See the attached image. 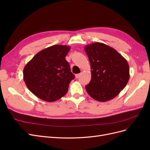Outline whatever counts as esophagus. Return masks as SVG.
Wrapping results in <instances>:
<instances>
[{
  "label": "esophagus",
  "instance_id": "esophagus-1",
  "mask_svg": "<svg viewBox=\"0 0 150 150\" xmlns=\"http://www.w3.org/2000/svg\"><path fill=\"white\" fill-rule=\"evenodd\" d=\"M81 75V73H79V74H76L75 75V77H76V79H78V78H79V77H80V76Z\"/></svg>",
  "mask_w": 150,
  "mask_h": 150
}]
</instances>
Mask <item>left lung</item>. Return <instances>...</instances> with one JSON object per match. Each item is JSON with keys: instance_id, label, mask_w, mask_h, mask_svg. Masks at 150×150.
<instances>
[{"instance_id": "obj_1", "label": "left lung", "mask_w": 150, "mask_h": 150, "mask_svg": "<svg viewBox=\"0 0 150 150\" xmlns=\"http://www.w3.org/2000/svg\"><path fill=\"white\" fill-rule=\"evenodd\" d=\"M91 68V79L85 86L89 96L105 102L115 98L129 79L128 63L115 49L101 42L86 46Z\"/></svg>"}]
</instances>
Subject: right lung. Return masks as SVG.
Instances as JSON below:
<instances>
[{"label": "right lung", "instance_id": "1", "mask_svg": "<svg viewBox=\"0 0 150 150\" xmlns=\"http://www.w3.org/2000/svg\"><path fill=\"white\" fill-rule=\"evenodd\" d=\"M69 46L54 45L39 52L23 70L27 87L35 96L47 102L56 101L67 93L75 76L66 60Z\"/></svg>", "mask_w": 150, "mask_h": 150}]
</instances>
